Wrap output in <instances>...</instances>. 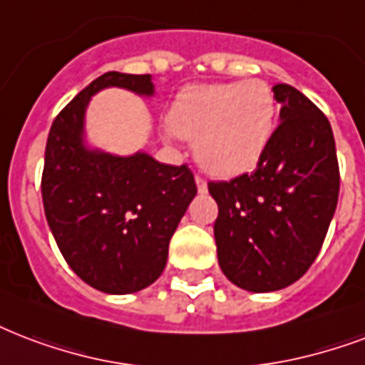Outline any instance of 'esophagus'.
I'll list each match as a JSON object with an SVG mask.
<instances>
[{
  "label": "esophagus",
  "mask_w": 365,
  "mask_h": 365,
  "mask_svg": "<svg viewBox=\"0 0 365 365\" xmlns=\"http://www.w3.org/2000/svg\"><path fill=\"white\" fill-rule=\"evenodd\" d=\"M195 183H197V189H199V193H207V182H205V178L195 176Z\"/></svg>",
  "instance_id": "esophagus-1"
}]
</instances>
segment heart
Returning a JSON list of instances; mask_svg holds the SVG:
<instances>
[{"label":"heart","mask_w":365,"mask_h":365,"mask_svg":"<svg viewBox=\"0 0 365 365\" xmlns=\"http://www.w3.org/2000/svg\"><path fill=\"white\" fill-rule=\"evenodd\" d=\"M277 101L262 80L193 86L178 96L168 122L172 132L195 141V158L214 176L250 170L275 130Z\"/></svg>","instance_id":"heart-1"}]
</instances>
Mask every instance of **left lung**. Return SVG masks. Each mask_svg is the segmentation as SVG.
I'll return each instance as SVG.
<instances>
[{"label":"left lung","mask_w":365,"mask_h":365,"mask_svg":"<svg viewBox=\"0 0 365 365\" xmlns=\"http://www.w3.org/2000/svg\"><path fill=\"white\" fill-rule=\"evenodd\" d=\"M282 103L255 170L208 182L218 202L214 239L220 268L237 287L269 293L287 287L318 257L339 199V163L327 116L287 83L272 88Z\"/></svg>","instance_id":"8db88e82"}]
</instances>
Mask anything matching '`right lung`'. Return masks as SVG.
<instances>
[{
  "label": "right lung",
  "instance_id": "1",
  "mask_svg": "<svg viewBox=\"0 0 365 365\" xmlns=\"http://www.w3.org/2000/svg\"><path fill=\"white\" fill-rule=\"evenodd\" d=\"M153 96L151 74L105 72L53 120L41 174L47 224L72 272L97 291L128 294L163 274L168 245L197 195L187 164L147 153L115 157L83 145L90 97L105 88Z\"/></svg>",
  "mask_w": 365,
  "mask_h": 365
}]
</instances>
